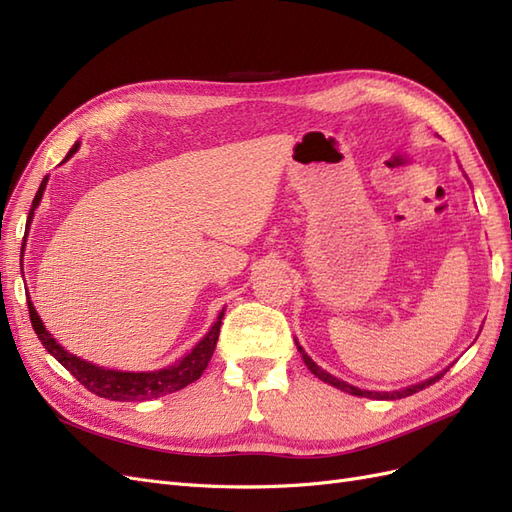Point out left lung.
<instances>
[{
  "label": "left lung",
  "mask_w": 512,
  "mask_h": 512,
  "mask_svg": "<svg viewBox=\"0 0 512 512\" xmlns=\"http://www.w3.org/2000/svg\"><path fill=\"white\" fill-rule=\"evenodd\" d=\"M297 348H299V352H301V356H303V361H305V365L309 367V371H312V374L316 376V378H320L322 382H327V384H331V386H335V389H339V391H344V393H350V395H356V397H369V399H401V397H408V395H414V393H418V391H423V389H427L429 384H433V382H438L448 369H444V371H440L438 376H433V378H429V380H425V382H418V384H414V386H406V389H399V391H391V393H378V391H363V389H359V386H352V384H348V382H344V380H339V378H335V376H331V374H327V371L324 369H320L312 359H309V356L305 354V350L297 344Z\"/></svg>",
  "instance_id": "left-lung-1"
}]
</instances>
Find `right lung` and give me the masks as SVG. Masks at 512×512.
<instances>
[{
  "label": "right lung",
  "instance_id": "add662e5",
  "mask_svg": "<svg viewBox=\"0 0 512 512\" xmlns=\"http://www.w3.org/2000/svg\"><path fill=\"white\" fill-rule=\"evenodd\" d=\"M76 149H79V143H74V147L68 151L66 160L74 156ZM46 181H49V177L42 179L40 188L34 196L32 209H29V215H27V228L34 220V211L40 205L44 188H46ZM23 247H25V243H23ZM23 247H21V252H23ZM27 307H29V318H32V327H34L38 339L42 342V346L49 350L55 356V359L85 386L87 391H91L98 397L111 399V401L158 399L162 395L181 391L183 386L196 382L200 376H203V371L207 369V365L211 361L215 344H218V337H220L222 318H224V309H222L218 320H215V324L209 329V333L203 339H200V342L192 348V352L185 354L179 363L164 367V369H158V371H138V374H134V371L104 369V367H98L94 363L81 359V356L70 354L68 350H64L57 344V339L49 331L44 329V322L40 320L38 312L34 309V303L27 301Z\"/></svg>",
  "mask_w": 512,
  "mask_h": 512
}]
</instances>
